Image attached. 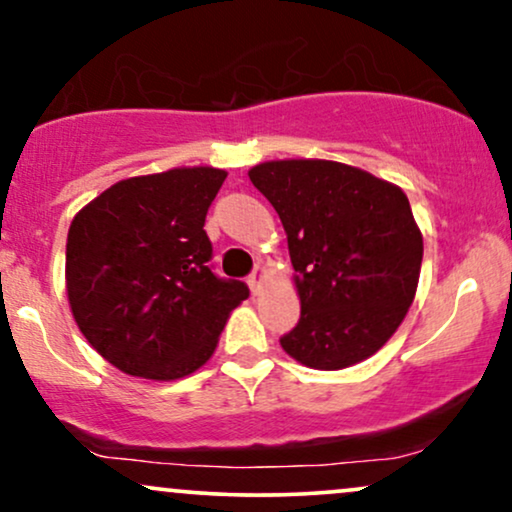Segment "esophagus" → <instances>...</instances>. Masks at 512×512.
<instances>
[{"label": "esophagus", "instance_id": "34e87169", "mask_svg": "<svg viewBox=\"0 0 512 512\" xmlns=\"http://www.w3.org/2000/svg\"><path fill=\"white\" fill-rule=\"evenodd\" d=\"M266 277H268L266 268H263L261 263H258V266L254 268V273L249 275V287H251V292H254V294H261L263 282H266Z\"/></svg>", "mask_w": 512, "mask_h": 512}]
</instances>
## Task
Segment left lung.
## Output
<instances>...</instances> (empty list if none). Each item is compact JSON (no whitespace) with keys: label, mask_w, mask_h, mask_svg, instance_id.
Here are the masks:
<instances>
[{"label":"left lung","mask_w":512,"mask_h":512,"mask_svg":"<svg viewBox=\"0 0 512 512\" xmlns=\"http://www.w3.org/2000/svg\"><path fill=\"white\" fill-rule=\"evenodd\" d=\"M287 232L301 318L280 339L294 361L342 370L399 330L420 280L422 232L401 187L323 159L249 170Z\"/></svg>","instance_id":"obj_1"}]
</instances>
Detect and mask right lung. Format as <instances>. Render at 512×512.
Segmentation results:
<instances>
[{"mask_svg": "<svg viewBox=\"0 0 512 512\" xmlns=\"http://www.w3.org/2000/svg\"><path fill=\"white\" fill-rule=\"evenodd\" d=\"M225 170L173 168L111 185L75 213L66 242V294L80 332L125 375L178 380L218 346L249 296L213 275L204 230Z\"/></svg>", "mask_w": 512, "mask_h": 512, "instance_id": "add662e5", "label": "right lung"}]
</instances>
